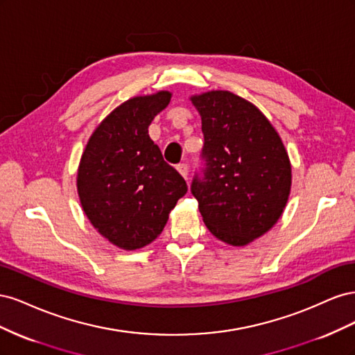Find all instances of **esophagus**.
<instances>
[{"label": "esophagus", "instance_id": "esophagus-1", "mask_svg": "<svg viewBox=\"0 0 355 355\" xmlns=\"http://www.w3.org/2000/svg\"><path fill=\"white\" fill-rule=\"evenodd\" d=\"M176 168H178L179 173H180L182 176H184L185 179L188 178V171H189L188 164H185V163H180V164H178V166H176Z\"/></svg>", "mask_w": 355, "mask_h": 355}]
</instances>
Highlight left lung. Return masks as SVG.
<instances>
[{
	"instance_id": "8db88e82",
	"label": "left lung",
	"mask_w": 355,
	"mask_h": 355,
	"mask_svg": "<svg viewBox=\"0 0 355 355\" xmlns=\"http://www.w3.org/2000/svg\"><path fill=\"white\" fill-rule=\"evenodd\" d=\"M191 101L204 135V167L191 192L214 237L245 245L283 214L292 187L287 151L268 118L240 96L211 90Z\"/></svg>"
}]
</instances>
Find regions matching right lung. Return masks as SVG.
I'll use <instances>...</instances> for the list:
<instances>
[{
  "mask_svg": "<svg viewBox=\"0 0 355 355\" xmlns=\"http://www.w3.org/2000/svg\"><path fill=\"white\" fill-rule=\"evenodd\" d=\"M170 99V92H158L116 106L93 132L80 161L83 210L101 235L124 250L153 243L188 191L148 135Z\"/></svg>",
  "mask_w": 355,
  "mask_h": 355,
  "instance_id": "right-lung-1",
  "label": "right lung"
}]
</instances>
